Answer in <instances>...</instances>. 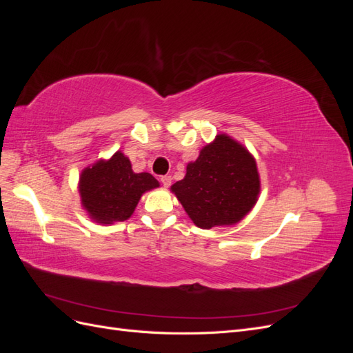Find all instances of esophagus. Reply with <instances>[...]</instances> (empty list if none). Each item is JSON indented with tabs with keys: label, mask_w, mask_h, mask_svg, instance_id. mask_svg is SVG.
I'll return each mask as SVG.
<instances>
[{
	"label": "esophagus",
	"mask_w": 353,
	"mask_h": 353,
	"mask_svg": "<svg viewBox=\"0 0 353 353\" xmlns=\"http://www.w3.org/2000/svg\"><path fill=\"white\" fill-rule=\"evenodd\" d=\"M160 181H162L163 187H169V185H170V183H172V178H170L169 175H163L162 178H160Z\"/></svg>",
	"instance_id": "1"
}]
</instances>
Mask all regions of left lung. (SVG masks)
<instances>
[{
  "label": "left lung",
  "mask_w": 353,
  "mask_h": 353,
  "mask_svg": "<svg viewBox=\"0 0 353 353\" xmlns=\"http://www.w3.org/2000/svg\"><path fill=\"white\" fill-rule=\"evenodd\" d=\"M259 175L252 154L227 135L201 148L185 178L172 185L181 205L200 228L239 222L254 206Z\"/></svg>",
  "instance_id": "8db88e82"
}]
</instances>
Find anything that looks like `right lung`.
I'll return each mask as SVG.
<instances>
[{
    "mask_svg": "<svg viewBox=\"0 0 353 353\" xmlns=\"http://www.w3.org/2000/svg\"><path fill=\"white\" fill-rule=\"evenodd\" d=\"M159 187L157 179L147 174H135L130 159L121 152L108 162H97L81 175L82 205L92 219L100 223L125 221L147 190Z\"/></svg>",
    "mask_w": 353,
    "mask_h": 353,
    "instance_id": "right-lung-1",
    "label": "right lung"
}]
</instances>
